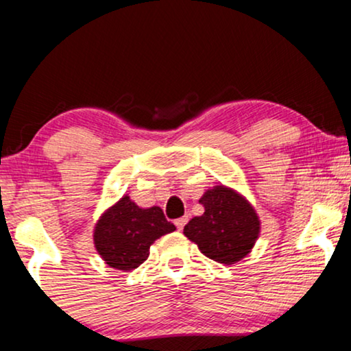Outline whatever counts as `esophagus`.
Returning a JSON list of instances; mask_svg holds the SVG:
<instances>
[{
  "instance_id": "esophagus-1",
  "label": "esophagus",
  "mask_w": 351,
  "mask_h": 351,
  "mask_svg": "<svg viewBox=\"0 0 351 351\" xmlns=\"http://www.w3.org/2000/svg\"><path fill=\"white\" fill-rule=\"evenodd\" d=\"M187 221H189V216H182V218L176 219V226H177V229H179V231H182L185 224H187Z\"/></svg>"
}]
</instances>
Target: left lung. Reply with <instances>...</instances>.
<instances>
[{
  "label": "left lung",
  "mask_w": 351,
  "mask_h": 351,
  "mask_svg": "<svg viewBox=\"0 0 351 351\" xmlns=\"http://www.w3.org/2000/svg\"><path fill=\"white\" fill-rule=\"evenodd\" d=\"M205 208L185 224L184 234L211 261L232 265L250 250L261 236V219L247 198L226 185H215L200 198Z\"/></svg>",
  "instance_id": "1"
}]
</instances>
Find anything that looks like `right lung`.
Here are the masks:
<instances>
[{
  "label": "right lung",
  "instance_id": "1",
  "mask_svg": "<svg viewBox=\"0 0 351 351\" xmlns=\"http://www.w3.org/2000/svg\"><path fill=\"white\" fill-rule=\"evenodd\" d=\"M176 231L159 206L141 208L128 195L99 216L93 231L94 247L107 265L130 271L149 257L156 239Z\"/></svg>",
  "mask_w": 351,
  "mask_h": 351
}]
</instances>
